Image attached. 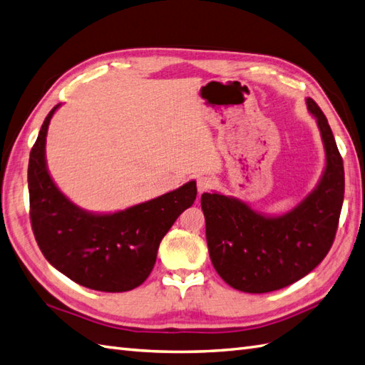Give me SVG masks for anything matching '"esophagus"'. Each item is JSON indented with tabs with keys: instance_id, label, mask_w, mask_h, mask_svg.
<instances>
[{
	"instance_id": "34e87169",
	"label": "esophagus",
	"mask_w": 365,
	"mask_h": 365,
	"mask_svg": "<svg viewBox=\"0 0 365 365\" xmlns=\"http://www.w3.org/2000/svg\"><path fill=\"white\" fill-rule=\"evenodd\" d=\"M210 186H211V180L208 179V177H197V191H199V194H203L205 191H208Z\"/></svg>"
}]
</instances>
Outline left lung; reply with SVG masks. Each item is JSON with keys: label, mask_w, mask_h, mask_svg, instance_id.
Wrapping results in <instances>:
<instances>
[{"label": "left lung", "mask_w": 365, "mask_h": 365, "mask_svg": "<svg viewBox=\"0 0 365 365\" xmlns=\"http://www.w3.org/2000/svg\"><path fill=\"white\" fill-rule=\"evenodd\" d=\"M307 107L320 130L325 169L297 207L272 216L216 191L200 197L211 262L238 291L264 294L299 282L333 245L344 202V162L324 112L311 98Z\"/></svg>", "instance_id": "1"}]
</instances>
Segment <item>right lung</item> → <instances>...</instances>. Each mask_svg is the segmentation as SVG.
I'll use <instances>...</instances> for the list:
<instances>
[{
	"label": "right lung",
	"instance_id": "obj_1",
	"mask_svg": "<svg viewBox=\"0 0 365 365\" xmlns=\"http://www.w3.org/2000/svg\"><path fill=\"white\" fill-rule=\"evenodd\" d=\"M45 118L29 155L31 224L38 247L58 272L88 289H135L154 269L158 245L175 219L197 196L196 182L115 213H93L76 205L51 179Z\"/></svg>",
	"mask_w": 365,
	"mask_h": 365
}]
</instances>
